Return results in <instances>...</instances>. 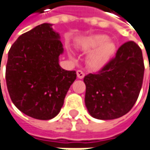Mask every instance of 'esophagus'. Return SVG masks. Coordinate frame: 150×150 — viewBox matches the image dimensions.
Here are the masks:
<instances>
[{
    "label": "esophagus",
    "instance_id": "34e87169",
    "mask_svg": "<svg viewBox=\"0 0 150 150\" xmlns=\"http://www.w3.org/2000/svg\"><path fill=\"white\" fill-rule=\"evenodd\" d=\"M77 76H78V78L79 79H83L84 77H85V73H84V71H82L81 70H79V71H77Z\"/></svg>",
    "mask_w": 150,
    "mask_h": 150
}]
</instances>
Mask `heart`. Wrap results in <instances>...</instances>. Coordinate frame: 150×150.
<instances>
[{
  "mask_svg": "<svg viewBox=\"0 0 150 150\" xmlns=\"http://www.w3.org/2000/svg\"><path fill=\"white\" fill-rule=\"evenodd\" d=\"M81 48L86 51L93 50L87 58L89 66L94 70L104 67L112 57L116 51V45L106 35H94L85 39Z\"/></svg>",
  "mask_w": 150,
  "mask_h": 150,
  "instance_id": "obj_1",
  "label": "heart"
}]
</instances>
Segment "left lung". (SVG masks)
<instances>
[{
    "mask_svg": "<svg viewBox=\"0 0 150 150\" xmlns=\"http://www.w3.org/2000/svg\"><path fill=\"white\" fill-rule=\"evenodd\" d=\"M144 63L141 48L133 41L123 43L98 73L84 78L85 103L99 120H113L128 112L136 102L143 81Z\"/></svg>",
    "mask_w": 150,
    "mask_h": 150,
    "instance_id": "1",
    "label": "left lung"
}]
</instances>
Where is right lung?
Instances as JSON below:
<instances>
[{
	"label": "right lung",
	"mask_w": 150,
	"mask_h": 150,
	"mask_svg": "<svg viewBox=\"0 0 150 150\" xmlns=\"http://www.w3.org/2000/svg\"><path fill=\"white\" fill-rule=\"evenodd\" d=\"M52 24L42 23L21 35L13 43L6 66V83L12 102L26 115L50 120L64 105L77 78L58 64L64 48Z\"/></svg>",
	"instance_id": "add662e5"
}]
</instances>
